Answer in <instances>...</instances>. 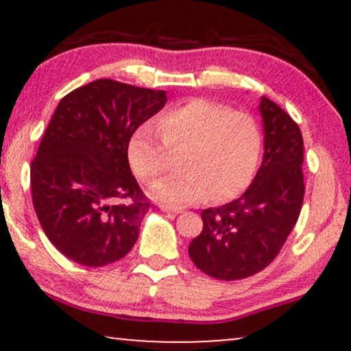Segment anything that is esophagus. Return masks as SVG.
I'll return each instance as SVG.
<instances>
[{"mask_svg":"<svg viewBox=\"0 0 351 351\" xmlns=\"http://www.w3.org/2000/svg\"><path fill=\"white\" fill-rule=\"evenodd\" d=\"M160 209L162 213H174V214H179L184 210L182 208H179V206H171V204H160Z\"/></svg>","mask_w":351,"mask_h":351,"instance_id":"34e87169","label":"esophagus"}]
</instances>
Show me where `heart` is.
I'll return each instance as SVG.
<instances>
[{"label": "heart", "instance_id": "1", "mask_svg": "<svg viewBox=\"0 0 351 351\" xmlns=\"http://www.w3.org/2000/svg\"><path fill=\"white\" fill-rule=\"evenodd\" d=\"M157 136L142 124L128 142V160L142 180L169 169L171 153H182L184 174L155 182L152 195L167 203H199L233 198L251 184L262 153L256 119L208 99H191L167 108L156 119ZM163 142L161 143L160 141Z\"/></svg>", "mask_w": 351, "mask_h": 351}]
</instances>
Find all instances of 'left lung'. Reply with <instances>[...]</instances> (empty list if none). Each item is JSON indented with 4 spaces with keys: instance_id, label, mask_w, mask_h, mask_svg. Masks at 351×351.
Here are the masks:
<instances>
[{
    "instance_id": "obj_1",
    "label": "left lung",
    "mask_w": 351,
    "mask_h": 351,
    "mask_svg": "<svg viewBox=\"0 0 351 351\" xmlns=\"http://www.w3.org/2000/svg\"><path fill=\"white\" fill-rule=\"evenodd\" d=\"M263 160L252 184L232 203L201 213L203 230L189 254L206 275L243 280L270 265L294 228L304 203V138L297 123L262 97Z\"/></svg>"
}]
</instances>
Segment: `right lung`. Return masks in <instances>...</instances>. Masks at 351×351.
I'll list each match as a JSON object with an SVG mask.
<instances>
[{"label":"right lung","instance_id":"1","mask_svg":"<svg viewBox=\"0 0 351 351\" xmlns=\"http://www.w3.org/2000/svg\"><path fill=\"white\" fill-rule=\"evenodd\" d=\"M166 90L97 80L57 105L30 166L32 199L46 237L84 267L131 251L150 203L132 176L128 142L160 112ZM131 205H110L114 199Z\"/></svg>","mask_w":351,"mask_h":351}]
</instances>
